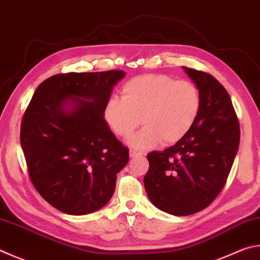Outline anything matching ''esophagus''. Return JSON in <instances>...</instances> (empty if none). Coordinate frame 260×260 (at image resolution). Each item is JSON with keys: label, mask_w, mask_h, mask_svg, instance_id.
I'll use <instances>...</instances> for the list:
<instances>
[{"label": "esophagus", "mask_w": 260, "mask_h": 260, "mask_svg": "<svg viewBox=\"0 0 260 260\" xmlns=\"http://www.w3.org/2000/svg\"><path fill=\"white\" fill-rule=\"evenodd\" d=\"M129 154H131L132 158H136V157H140V155H142L143 153L140 152V151H136V150H131Z\"/></svg>", "instance_id": "obj_1"}]
</instances>
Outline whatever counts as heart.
I'll list each match as a JSON object with an SVG mask.
<instances>
[{"instance_id": "heart-1", "label": "heart", "mask_w": 260, "mask_h": 260, "mask_svg": "<svg viewBox=\"0 0 260 260\" xmlns=\"http://www.w3.org/2000/svg\"><path fill=\"white\" fill-rule=\"evenodd\" d=\"M121 96L108 99L103 117L112 132L129 138L142 121L144 127L131 139L134 149L174 144L185 138L201 110V95L194 84L167 75H143L121 88Z\"/></svg>"}]
</instances>
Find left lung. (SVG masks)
<instances>
[{"label":"left lung","instance_id":"left-lung-1","mask_svg":"<svg viewBox=\"0 0 260 260\" xmlns=\"http://www.w3.org/2000/svg\"><path fill=\"white\" fill-rule=\"evenodd\" d=\"M201 95V110L185 138L148 154L144 187L151 202L171 215L208 207L223 190L240 144V126L229 93L211 75L183 67Z\"/></svg>","mask_w":260,"mask_h":260}]
</instances>
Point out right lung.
<instances>
[{
    "instance_id": "1",
    "label": "right lung",
    "mask_w": 260,
    "mask_h": 260,
    "mask_svg": "<svg viewBox=\"0 0 260 260\" xmlns=\"http://www.w3.org/2000/svg\"><path fill=\"white\" fill-rule=\"evenodd\" d=\"M122 70L54 75L36 88L23 114L20 143L28 175L43 199L86 215L111 199L128 149L103 118Z\"/></svg>"
}]
</instances>
